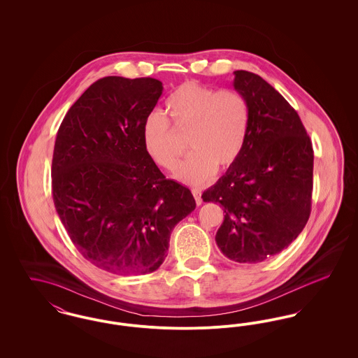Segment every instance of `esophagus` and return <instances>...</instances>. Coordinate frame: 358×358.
Segmentation results:
<instances>
[{"mask_svg": "<svg viewBox=\"0 0 358 358\" xmlns=\"http://www.w3.org/2000/svg\"><path fill=\"white\" fill-rule=\"evenodd\" d=\"M192 193H193V197H194V200H196V204L201 205V203H203V199H201V190H199V189H193V190H192Z\"/></svg>", "mask_w": 358, "mask_h": 358, "instance_id": "esophagus-1", "label": "esophagus"}]
</instances>
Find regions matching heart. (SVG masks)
Wrapping results in <instances>:
<instances>
[{
    "instance_id": "1",
    "label": "heart",
    "mask_w": 358,
    "mask_h": 358,
    "mask_svg": "<svg viewBox=\"0 0 358 358\" xmlns=\"http://www.w3.org/2000/svg\"><path fill=\"white\" fill-rule=\"evenodd\" d=\"M165 111L171 124L189 131L192 153L178 168L176 177L187 185L209 182L219 171L238 161L245 143L250 108L245 98L232 88L215 90L197 82H187L168 98ZM143 148L155 165L174 171L180 152L171 143V129L161 114H150L142 127Z\"/></svg>"
}]
</instances>
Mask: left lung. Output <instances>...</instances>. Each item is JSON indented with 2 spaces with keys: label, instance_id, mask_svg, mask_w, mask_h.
Returning <instances> with one entry per match:
<instances>
[{
  "label": "left lung",
  "instance_id": "8db88e82",
  "mask_svg": "<svg viewBox=\"0 0 358 358\" xmlns=\"http://www.w3.org/2000/svg\"><path fill=\"white\" fill-rule=\"evenodd\" d=\"M234 88L248 103L250 123L238 161L205 203H219L224 222L216 243L238 263H260L298 238L311 212L314 152L289 103L264 79L235 71Z\"/></svg>",
  "mask_w": 358,
  "mask_h": 358
}]
</instances>
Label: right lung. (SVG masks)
I'll list each match as a JSON object with an SVG mask.
<instances>
[{
    "label": "right lung",
    "mask_w": 358,
    "mask_h": 358,
    "mask_svg": "<svg viewBox=\"0 0 358 358\" xmlns=\"http://www.w3.org/2000/svg\"><path fill=\"white\" fill-rule=\"evenodd\" d=\"M162 90L153 78L99 79L56 136V212L78 251L107 273L155 271L173 228L196 208L190 190L168 180L143 148L142 127Z\"/></svg>",
    "instance_id": "obj_1"
}]
</instances>
